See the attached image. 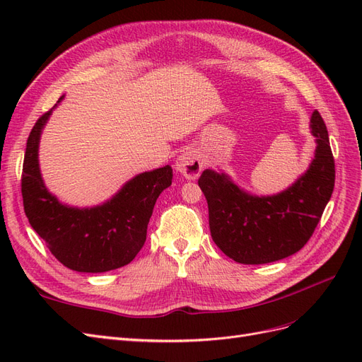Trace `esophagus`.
<instances>
[{"instance_id":"obj_1","label":"esophagus","mask_w":362,"mask_h":362,"mask_svg":"<svg viewBox=\"0 0 362 362\" xmlns=\"http://www.w3.org/2000/svg\"><path fill=\"white\" fill-rule=\"evenodd\" d=\"M175 168L187 180H196L204 168L202 157L196 149H185L175 163Z\"/></svg>"}]
</instances>
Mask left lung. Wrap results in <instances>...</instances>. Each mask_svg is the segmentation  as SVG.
<instances>
[{"instance_id":"8db88e82","label":"left lung","mask_w":362,"mask_h":362,"mask_svg":"<svg viewBox=\"0 0 362 362\" xmlns=\"http://www.w3.org/2000/svg\"><path fill=\"white\" fill-rule=\"evenodd\" d=\"M317 149L310 169L290 189L257 198L223 173L206 169L198 180L208 202L214 243L242 264H266L299 252L319 225L335 184L329 136L319 112L311 117Z\"/></svg>"}]
</instances>
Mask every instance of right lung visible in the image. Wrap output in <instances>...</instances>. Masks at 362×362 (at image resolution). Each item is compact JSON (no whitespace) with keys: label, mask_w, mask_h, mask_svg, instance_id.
<instances>
[{"label":"right lung","mask_w":362,"mask_h":362,"mask_svg":"<svg viewBox=\"0 0 362 362\" xmlns=\"http://www.w3.org/2000/svg\"><path fill=\"white\" fill-rule=\"evenodd\" d=\"M51 112L37 119L27 140L21 192L28 222L64 267L86 273L124 267L146 242L156 201L172 184V168L137 175L101 206L62 205L43 185L37 161L40 133Z\"/></svg>","instance_id":"obj_1"}]
</instances>
